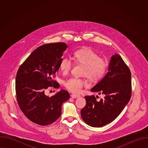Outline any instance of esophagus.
Masks as SVG:
<instances>
[{
    "instance_id": "esophagus-1",
    "label": "esophagus",
    "mask_w": 148,
    "mask_h": 148,
    "mask_svg": "<svg viewBox=\"0 0 148 148\" xmlns=\"http://www.w3.org/2000/svg\"><path fill=\"white\" fill-rule=\"evenodd\" d=\"M71 98H77L79 97H80V95L75 94H71Z\"/></svg>"
}]
</instances>
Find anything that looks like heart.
I'll return each instance as SVG.
<instances>
[{"label": "heart", "mask_w": 148, "mask_h": 148, "mask_svg": "<svg viewBox=\"0 0 148 148\" xmlns=\"http://www.w3.org/2000/svg\"><path fill=\"white\" fill-rule=\"evenodd\" d=\"M74 61L78 64L83 65L82 75L86 76L92 81L100 79L105 74L108 63L105 59L99 57L98 54L91 48L86 47L75 51ZM73 67V62L69 58H63L60 64V68L63 74L69 73ZM86 81L79 78L71 77L64 82V86L69 91L78 93L87 86Z\"/></svg>", "instance_id": "1"}]
</instances>
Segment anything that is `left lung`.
I'll use <instances>...</instances> for the list:
<instances>
[{
  "label": "left lung",
  "instance_id": "1",
  "mask_svg": "<svg viewBox=\"0 0 148 148\" xmlns=\"http://www.w3.org/2000/svg\"><path fill=\"white\" fill-rule=\"evenodd\" d=\"M131 73L121 57L111 58L108 71L91 88L105 96L97 101L94 95L86 96V105L81 111L83 121L92 127H102L121 114L131 97Z\"/></svg>",
  "mask_w": 148,
  "mask_h": 148
}]
</instances>
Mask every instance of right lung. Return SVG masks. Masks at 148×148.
I'll return each mask as SVG.
<instances>
[{
    "label": "right lung",
    "instance_id": "add662e5",
    "mask_svg": "<svg viewBox=\"0 0 148 148\" xmlns=\"http://www.w3.org/2000/svg\"><path fill=\"white\" fill-rule=\"evenodd\" d=\"M67 47L64 43L42 45L31 53L17 71V103L25 116L35 123L45 126L55 122L61 114L62 103L70 98L69 92L64 90L52 97L45 93L49 87L59 88L53 78Z\"/></svg>",
    "mask_w": 148,
    "mask_h": 148
}]
</instances>
